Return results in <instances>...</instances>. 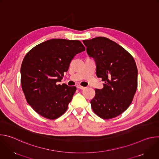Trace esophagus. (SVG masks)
Segmentation results:
<instances>
[{
    "label": "esophagus",
    "instance_id": "esophagus-1",
    "mask_svg": "<svg viewBox=\"0 0 159 159\" xmlns=\"http://www.w3.org/2000/svg\"><path fill=\"white\" fill-rule=\"evenodd\" d=\"M77 88H78V89H85L84 87L81 86V85H77Z\"/></svg>",
    "mask_w": 159,
    "mask_h": 159
}]
</instances>
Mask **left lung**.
<instances>
[{
	"instance_id": "left-lung-1",
	"label": "left lung",
	"mask_w": 159,
	"mask_h": 159,
	"mask_svg": "<svg viewBox=\"0 0 159 159\" xmlns=\"http://www.w3.org/2000/svg\"><path fill=\"white\" fill-rule=\"evenodd\" d=\"M96 64V75L104 82L95 89L90 101L93 111L109 120L123 113L131 104L137 89L138 70L133 57L120 45L105 37L83 40Z\"/></svg>"
}]
</instances>
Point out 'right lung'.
<instances>
[{"instance_id": "obj_1", "label": "right lung", "mask_w": 159, "mask_h": 159, "mask_svg": "<svg viewBox=\"0 0 159 159\" xmlns=\"http://www.w3.org/2000/svg\"><path fill=\"white\" fill-rule=\"evenodd\" d=\"M78 40L52 39L33 48L20 67V83L28 103L38 114L55 120L64 114L76 87L58 84L74 56L85 51Z\"/></svg>"}]
</instances>
